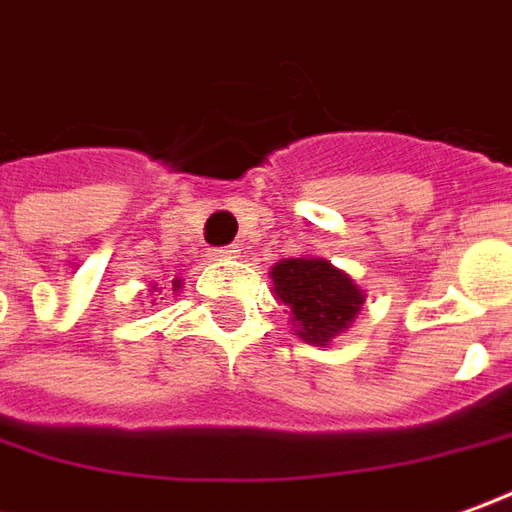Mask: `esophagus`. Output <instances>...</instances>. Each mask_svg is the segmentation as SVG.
Listing matches in <instances>:
<instances>
[{"instance_id": "obj_1", "label": "esophagus", "mask_w": 512, "mask_h": 512, "mask_svg": "<svg viewBox=\"0 0 512 512\" xmlns=\"http://www.w3.org/2000/svg\"><path fill=\"white\" fill-rule=\"evenodd\" d=\"M236 253H239L236 248H220V250H214V253H211V259H214V262H222V259H239Z\"/></svg>"}]
</instances>
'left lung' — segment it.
I'll list each match as a JSON object with an SVG mask.
<instances>
[{
    "label": "left lung",
    "mask_w": 512,
    "mask_h": 512,
    "mask_svg": "<svg viewBox=\"0 0 512 512\" xmlns=\"http://www.w3.org/2000/svg\"><path fill=\"white\" fill-rule=\"evenodd\" d=\"M270 278L276 301L290 309L292 331L309 345H331L365 306V290L323 256L281 259Z\"/></svg>",
    "instance_id": "8db88e82"
}]
</instances>
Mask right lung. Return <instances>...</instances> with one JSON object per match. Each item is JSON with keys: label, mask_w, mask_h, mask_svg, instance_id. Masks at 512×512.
<instances>
[{"label": "right lung", "mask_w": 512, "mask_h": 512, "mask_svg": "<svg viewBox=\"0 0 512 512\" xmlns=\"http://www.w3.org/2000/svg\"><path fill=\"white\" fill-rule=\"evenodd\" d=\"M181 287H183L181 278H172V295H175V292H181ZM153 290H161V287H158V284H153Z\"/></svg>", "instance_id": "add662e5"}]
</instances>
